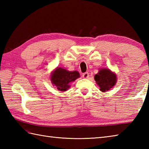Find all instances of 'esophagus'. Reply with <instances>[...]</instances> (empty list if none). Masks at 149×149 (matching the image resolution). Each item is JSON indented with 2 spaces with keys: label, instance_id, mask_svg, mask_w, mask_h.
Instances as JSON below:
<instances>
[{
  "label": "esophagus",
  "instance_id": "1",
  "mask_svg": "<svg viewBox=\"0 0 149 149\" xmlns=\"http://www.w3.org/2000/svg\"><path fill=\"white\" fill-rule=\"evenodd\" d=\"M83 77L84 79H86V78H88V77H89V74H88V72H85V73H84V74H83Z\"/></svg>",
  "mask_w": 149,
  "mask_h": 149
}]
</instances>
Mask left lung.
<instances>
[{
    "mask_svg": "<svg viewBox=\"0 0 149 149\" xmlns=\"http://www.w3.org/2000/svg\"><path fill=\"white\" fill-rule=\"evenodd\" d=\"M94 79L102 92L109 90L116 83V74L108 68L100 69L99 73L95 75Z\"/></svg>",
    "mask_w": 149,
    "mask_h": 149,
    "instance_id": "8db88e82",
    "label": "left lung"
}]
</instances>
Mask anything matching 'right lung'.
Instances as JSON below:
<instances>
[{
	"label": "right lung",
	"mask_w": 149,
	"mask_h": 149,
	"mask_svg": "<svg viewBox=\"0 0 149 149\" xmlns=\"http://www.w3.org/2000/svg\"><path fill=\"white\" fill-rule=\"evenodd\" d=\"M79 77V73L77 71L71 72L61 67H57L52 72L50 80L59 91H65L70 88L69 83L74 82Z\"/></svg>",
	"instance_id": "1"
}]
</instances>
